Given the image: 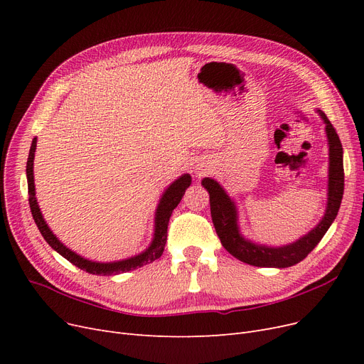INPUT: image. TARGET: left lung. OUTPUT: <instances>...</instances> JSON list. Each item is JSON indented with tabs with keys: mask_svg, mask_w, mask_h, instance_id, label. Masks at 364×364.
<instances>
[{
	"mask_svg": "<svg viewBox=\"0 0 364 364\" xmlns=\"http://www.w3.org/2000/svg\"><path fill=\"white\" fill-rule=\"evenodd\" d=\"M320 117L326 124V134L329 140V198L324 218L317 224L316 228L296 240L295 243L270 247L255 245L245 240L237 230V214L236 206L232 199L225 195L223 187L213 178H203L202 186L209 192V203H211V217L215 232L225 250L237 259L255 267H277L284 269L302 261L307 257L317 243L321 240L324 233L338 215L342 195H343V161H342V144L338 134L328 119L326 114L318 110Z\"/></svg>",
	"mask_w": 364,
	"mask_h": 364,
	"instance_id": "1",
	"label": "left lung"
}]
</instances>
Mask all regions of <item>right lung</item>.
I'll return each mask as SVG.
<instances>
[{"label":"right lung","mask_w":364,"mask_h":364,"mask_svg":"<svg viewBox=\"0 0 364 364\" xmlns=\"http://www.w3.org/2000/svg\"><path fill=\"white\" fill-rule=\"evenodd\" d=\"M35 149H36V139L32 140V146L29 150V156H28V162H26V177H28V195H29V208L32 217L35 220L36 227L40 228V232L43 235V237L46 239V242L53 247L54 251L59 252L62 257H65L69 262H72L73 265L78 267V269L90 273V274H95V276H112V274H119V273H127L131 270H136L139 267H143L146 264H150L155 259H158L162 252L164 247L166 243V235H168V223L171 218V214L174 209L177 208V205L180 203L186 188L192 183V177L188 174L181 176L177 181L172 183L166 192L164 193L158 211H156V221H155V237H153L151 245L149 246V250H146L143 254L136 255L132 258L124 259V261H117V262H94V261H88L80 255H76L75 252H72L70 250L59 242L53 232L48 228V225L46 224L40 208H38L36 203V198H35V186H33V156H35Z\"/></svg>","instance_id":"obj_1"}]
</instances>
